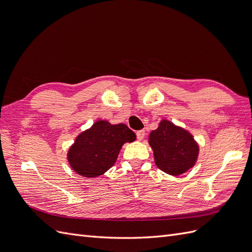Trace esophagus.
I'll list each match as a JSON object with an SVG mask.
<instances>
[{
    "instance_id": "34e87169",
    "label": "esophagus",
    "mask_w": 252,
    "mask_h": 252,
    "mask_svg": "<svg viewBox=\"0 0 252 252\" xmlns=\"http://www.w3.org/2000/svg\"><path fill=\"white\" fill-rule=\"evenodd\" d=\"M145 138V130H139L136 131V139L139 141H142Z\"/></svg>"
}]
</instances>
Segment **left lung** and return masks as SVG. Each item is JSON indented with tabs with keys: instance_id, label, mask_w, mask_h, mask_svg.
Returning a JSON list of instances; mask_svg holds the SVG:
<instances>
[{
	"instance_id": "left-lung-1",
	"label": "left lung",
	"mask_w": 252,
	"mask_h": 252,
	"mask_svg": "<svg viewBox=\"0 0 252 252\" xmlns=\"http://www.w3.org/2000/svg\"><path fill=\"white\" fill-rule=\"evenodd\" d=\"M149 145L154 150L156 165L162 171L180 175L194 166L199 146L193 136L171 122L162 120L149 134Z\"/></svg>"
}]
</instances>
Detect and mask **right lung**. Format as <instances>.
Listing matches in <instances>:
<instances>
[{
  "label": "right lung",
  "mask_w": 252,
  "mask_h": 252,
  "mask_svg": "<svg viewBox=\"0 0 252 252\" xmlns=\"http://www.w3.org/2000/svg\"><path fill=\"white\" fill-rule=\"evenodd\" d=\"M134 140V132L125 124L112 125L107 121H97L77 136L68 150V162L83 177H98L116 163L122 146Z\"/></svg>",
  "instance_id": "add662e5"
}]
</instances>
